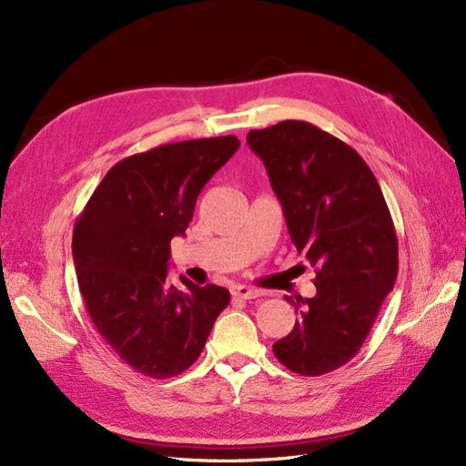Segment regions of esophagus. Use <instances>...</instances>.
Segmentation results:
<instances>
[{
	"mask_svg": "<svg viewBox=\"0 0 466 466\" xmlns=\"http://www.w3.org/2000/svg\"><path fill=\"white\" fill-rule=\"evenodd\" d=\"M231 295L235 299H245L247 301V299H257L260 291L255 289V288H250V286H233Z\"/></svg>",
	"mask_w": 466,
	"mask_h": 466,
	"instance_id": "34e87169",
	"label": "esophagus"
}]
</instances>
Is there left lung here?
<instances>
[{
	"mask_svg": "<svg viewBox=\"0 0 466 466\" xmlns=\"http://www.w3.org/2000/svg\"><path fill=\"white\" fill-rule=\"evenodd\" d=\"M247 144L266 167L295 248L317 272L315 298H286L299 320L272 350L293 373H330L358 354L397 281L390 211L358 151L313 124L250 130Z\"/></svg>",
	"mask_w": 466,
	"mask_h": 466,
	"instance_id": "left-lung-1",
	"label": "left lung"
}]
</instances>
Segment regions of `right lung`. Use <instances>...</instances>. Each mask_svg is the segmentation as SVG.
Wrapping results in <instances>:
<instances>
[{"label": "right lung", "mask_w": 466, "mask_h": 466, "mask_svg": "<svg viewBox=\"0 0 466 466\" xmlns=\"http://www.w3.org/2000/svg\"><path fill=\"white\" fill-rule=\"evenodd\" d=\"M241 142L188 139L136 153L105 175L74 228V264L103 340L137 373L168 379L200 358L229 291L167 279L171 238L185 235L196 198Z\"/></svg>", "instance_id": "obj_1"}]
</instances>
